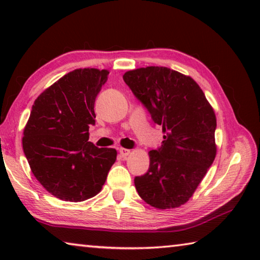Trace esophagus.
<instances>
[{
  "label": "esophagus",
  "instance_id": "1",
  "mask_svg": "<svg viewBox=\"0 0 260 260\" xmlns=\"http://www.w3.org/2000/svg\"><path fill=\"white\" fill-rule=\"evenodd\" d=\"M119 152H120V156L121 157H126V156L129 155L131 150H128V149H125V148H120L119 149Z\"/></svg>",
  "mask_w": 260,
  "mask_h": 260
}]
</instances>
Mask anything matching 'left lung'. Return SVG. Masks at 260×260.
<instances>
[{
    "instance_id": "1",
    "label": "left lung",
    "mask_w": 260,
    "mask_h": 260,
    "mask_svg": "<svg viewBox=\"0 0 260 260\" xmlns=\"http://www.w3.org/2000/svg\"><path fill=\"white\" fill-rule=\"evenodd\" d=\"M122 79L164 132L161 146L149 152L148 172L134 179L136 190L153 208H178L192 196L214 160L213 109L190 77L167 68L136 69Z\"/></svg>"
}]
</instances>
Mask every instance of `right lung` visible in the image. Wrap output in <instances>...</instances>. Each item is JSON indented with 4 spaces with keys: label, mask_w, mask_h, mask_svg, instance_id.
Listing matches in <instances>:
<instances>
[{
    "label": "right lung",
    "mask_w": 260,
    "mask_h": 260,
    "mask_svg": "<svg viewBox=\"0 0 260 260\" xmlns=\"http://www.w3.org/2000/svg\"><path fill=\"white\" fill-rule=\"evenodd\" d=\"M107 70L78 69L35 100L24 129L23 149L34 177L51 195L81 202L99 193L116 161L112 148L89 142L94 104Z\"/></svg>",
    "instance_id": "1"
}]
</instances>
